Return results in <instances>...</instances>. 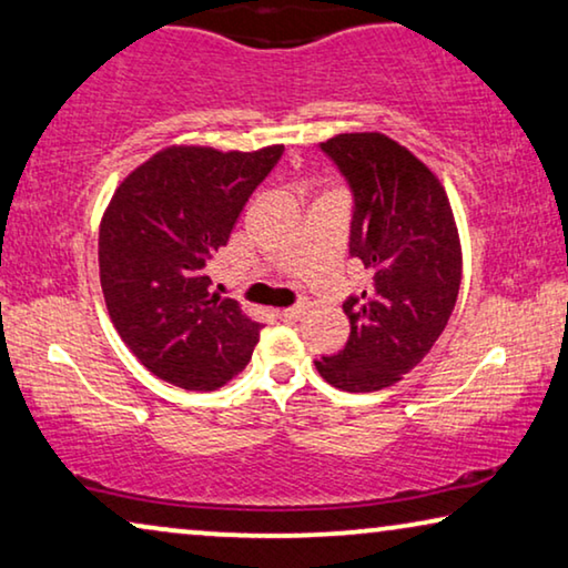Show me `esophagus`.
I'll use <instances>...</instances> for the list:
<instances>
[{
	"mask_svg": "<svg viewBox=\"0 0 568 568\" xmlns=\"http://www.w3.org/2000/svg\"><path fill=\"white\" fill-rule=\"evenodd\" d=\"M303 314H306V308L303 306H291V308H283L281 316L285 318V322H298Z\"/></svg>",
	"mask_w": 568,
	"mask_h": 568,
	"instance_id": "obj_1",
	"label": "esophagus"
}]
</instances>
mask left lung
Listing matches in <instances>:
<instances>
[{
  "label": "left lung",
  "instance_id": "8db88e82",
  "mask_svg": "<svg viewBox=\"0 0 568 568\" xmlns=\"http://www.w3.org/2000/svg\"><path fill=\"white\" fill-rule=\"evenodd\" d=\"M322 151L355 197L349 254L373 283L349 295V339L316 361L334 388L371 394L422 363L458 301L463 254L443 182L409 149L383 133H339Z\"/></svg>",
  "mask_w": 568,
  "mask_h": 568
}]
</instances>
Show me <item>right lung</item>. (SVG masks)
I'll use <instances>...</instances> for the list:
<instances>
[{"label": "right lung", "instance_id": "add662e5", "mask_svg": "<svg viewBox=\"0 0 568 568\" xmlns=\"http://www.w3.org/2000/svg\"><path fill=\"white\" fill-rule=\"evenodd\" d=\"M283 146H166L118 185L100 223V285L118 334L172 386L215 390L260 342L234 298L211 293L207 265L226 246Z\"/></svg>", "mask_w": 568, "mask_h": 568}]
</instances>
